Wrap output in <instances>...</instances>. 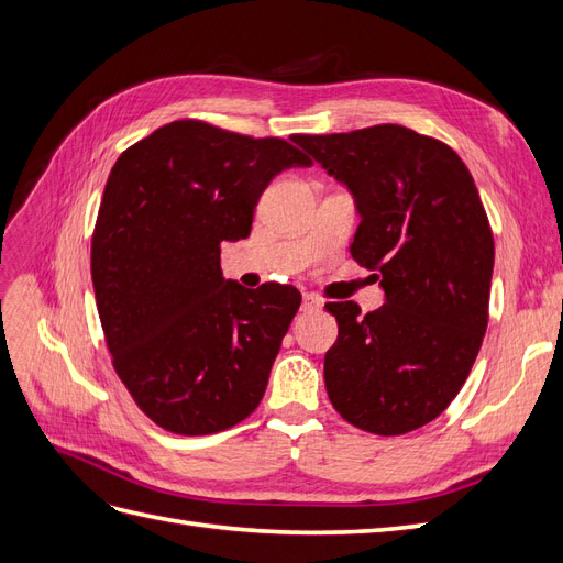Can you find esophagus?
Masks as SVG:
<instances>
[{
    "label": "esophagus",
    "mask_w": 563,
    "mask_h": 563,
    "mask_svg": "<svg viewBox=\"0 0 563 563\" xmlns=\"http://www.w3.org/2000/svg\"><path fill=\"white\" fill-rule=\"evenodd\" d=\"M302 312H319L321 310V300L312 294H305L302 296V305H300Z\"/></svg>",
    "instance_id": "1"
}]
</instances>
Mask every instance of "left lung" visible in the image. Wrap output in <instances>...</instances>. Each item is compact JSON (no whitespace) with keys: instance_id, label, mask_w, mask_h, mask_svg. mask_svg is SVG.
Returning a JSON list of instances; mask_svg holds the SVG:
<instances>
[{"instance_id":"obj_1","label":"left lung","mask_w":563,"mask_h":563,"mask_svg":"<svg viewBox=\"0 0 563 563\" xmlns=\"http://www.w3.org/2000/svg\"><path fill=\"white\" fill-rule=\"evenodd\" d=\"M294 141L350 190L362 218L350 253L385 291L364 317L327 302L329 399L360 430H418L455 399L486 333L496 251L474 178L449 145L397 124Z\"/></svg>"}]
</instances>
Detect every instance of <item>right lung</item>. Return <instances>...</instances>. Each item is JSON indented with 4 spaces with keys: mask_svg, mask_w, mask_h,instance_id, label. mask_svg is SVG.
Instances as JSON below:
<instances>
[{
    "mask_svg": "<svg viewBox=\"0 0 563 563\" xmlns=\"http://www.w3.org/2000/svg\"><path fill=\"white\" fill-rule=\"evenodd\" d=\"M312 166L282 139L180 119L114 162L91 242V277L117 376L159 428L213 434L261 404L294 286L223 277L220 244L251 234L265 187Z\"/></svg>",
    "mask_w": 563,
    "mask_h": 563,
    "instance_id": "right-lung-1",
    "label": "right lung"
}]
</instances>
